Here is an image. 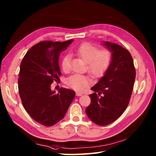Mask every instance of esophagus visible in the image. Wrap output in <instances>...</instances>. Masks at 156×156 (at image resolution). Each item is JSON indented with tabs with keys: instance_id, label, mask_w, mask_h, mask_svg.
Segmentation results:
<instances>
[{
	"instance_id": "esophagus-1",
	"label": "esophagus",
	"mask_w": 156,
	"mask_h": 156,
	"mask_svg": "<svg viewBox=\"0 0 156 156\" xmlns=\"http://www.w3.org/2000/svg\"><path fill=\"white\" fill-rule=\"evenodd\" d=\"M76 95L77 97H80V96H82V93H80V92H76Z\"/></svg>"
}]
</instances>
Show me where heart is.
Masks as SVG:
<instances>
[{
    "label": "heart",
    "mask_w": 156,
    "mask_h": 156,
    "mask_svg": "<svg viewBox=\"0 0 156 156\" xmlns=\"http://www.w3.org/2000/svg\"><path fill=\"white\" fill-rule=\"evenodd\" d=\"M75 52L87 62L88 72L94 77H99L103 75L111 63L112 54L108 49L99 50L97 46L91 43H82ZM71 60V56L70 54H66L63 58L62 67L64 71L67 72L70 69ZM91 83V79L82 74H74L66 80L67 85L76 91H82Z\"/></svg>",
    "instance_id": "heart-1"
}]
</instances>
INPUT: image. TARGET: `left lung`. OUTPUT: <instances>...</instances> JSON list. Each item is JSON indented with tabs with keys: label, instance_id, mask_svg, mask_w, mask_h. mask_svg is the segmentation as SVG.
<instances>
[{
	"label": "left lung",
	"instance_id": "obj_1",
	"mask_svg": "<svg viewBox=\"0 0 156 156\" xmlns=\"http://www.w3.org/2000/svg\"><path fill=\"white\" fill-rule=\"evenodd\" d=\"M102 44L112 52V61L104 76L89 94L91 102L85 109L90 120L99 126L114 122L126 109L135 79L133 58L128 50L116 43Z\"/></svg>",
	"mask_w": 156,
	"mask_h": 156
}]
</instances>
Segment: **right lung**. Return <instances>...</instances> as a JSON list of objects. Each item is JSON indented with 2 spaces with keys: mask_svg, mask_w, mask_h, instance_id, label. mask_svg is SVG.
Here are the masks:
<instances>
[{
  "mask_svg": "<svg viewBox=\"0 0 156 156\" xmlns=\"http://www.w3.org/2000/svg\"><path fill=\"white\" fill-rule=\"evenodd\" d=\"M73 41L40 42L27 52L20 66L18 87L23 107L34 120L45 126L61 120L75 97L71 89L62 87L56 94L51 89L62 74L59 55Z\"/></svg>",
  "mask_w": 156,
  "mask_h": 156,
  "instance_id": "1",
  "label": "right lung"
}]
</instances>
